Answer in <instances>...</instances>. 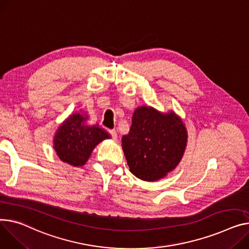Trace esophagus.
Segmentation results:
<instances>
[{
    "label": "esophagus",
    "mask_w": 249,
    "mask_h": 249,
    "mask_svg": "<svg viewBox=\"0 0 249 249\" xmlns=\"http://www.w3.org/2000/svg\"><path fill=\"white\" fill-rule=\"evenodd\" d=\"M109 133L110 135L112 136L113 139H117V132H116L115 129H112V130H109Z\"/></svg>",
    "instance_id": "34e87169"
}]
</instances>
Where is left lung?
Returning a JSON list of instances; mask_svg holds the SVG:
<instances>
[{"instance_id": "obj_1", "label": "left lung", "mask_w": 249, "mask_h": 249, "mask_svg": "<svg viewBox=\"0 0 249 249\" xmlns=\"http://www.w3.org/2000/svg\"><path fill=\"white\" fill-rule=\"evenodd\" d=\"M187 144L186 127L171 111L138 107L122 148L130 172L145 181H156L175 169Z\"/></svg>"}]
</instances>
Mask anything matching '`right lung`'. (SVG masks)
<instances>
[{"mask_svg": "<svg viewBox=\"0 0 249 249\" xmlns=\"http://www.w3.org/2000/svg\"><path fill=\"white\" fill-rule=\"evenodd\" d=\"M87 118L86 114L70 115L59 126L54 137V149L58 157L74 167L86 164L93 149L101 141L111 138L98 124L86 125Z\"/></svg>", "mask_w": 249, "mask_h": 249, "instance_id": "right-lung-1", "label": "right lung"}]
</instances>
